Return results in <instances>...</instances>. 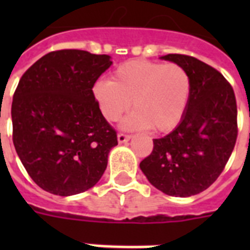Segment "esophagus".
<instances>
[{
    "label": "esophagus",
    "mask_w": 250,
    "mask_h": 250,
    "mask_svg": "<svg viewBox=\"0 0 250 250\" xmlns=\"http://www.w3.org/2000/svg\"><path fill=\"white\" fill-rule=\"evenodd\" d=\"M129 139H131V136H129V135H125V133H123V132L118 133V143H119V144L127 143Z\"/></svg>",
    "instance_id": "1"
}]
</instances>
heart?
Returning <instances> with one entry per match:
<instances>
[{
	"label": "heart",
	"mask_w": 250,
	"mask_h": 250,
	"mask_svg": "<svg viewBox=\"0 0 250 250\" xmlns=\"http://www.w3.org/2000/svg\"><path fill=\"white\" fill-rule=\"evenodd\" d=\"M190 92L192 79L182 64L145 60L122 63L113 80H98L93 85L94 98L106 121H119L133 102L135 111L123 127H152L156 132H170L183 121Z\"/></svg>",
	"instance_id": "b5f03b06"
}]
</instances>
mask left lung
Instances as JSON below:
<instances>
[{
	"label": "left lung",
	"instance_id": "left-lung-1",
	"mask_svg": "<svg viewBox=\"0 0 250 250\" xmlns=\"http://www.w3.org/2000/svg\"><path fill=\"white\" fill-rule=\"evenodd\" d=\"M192 79L187 113L176 128L153 140V150L140 168L157 189L188 197L209 188L225 170L237 139L236 97L225 76L205 62L167 54Z\"/></svg>",
	"mask_w": 250,
	"mask_h": 250
}]
</instances>
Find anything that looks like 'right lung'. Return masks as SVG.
<instances>
[{
  "label": "right lung",
  "mask_w": 250,
  "mask_h": 250,
  "mask_svg": "<svg viewBox=\"0 0 250 250\" xmlns=\"http://www.w3.org/2000/svg\"><path fill=\"white\" fill-rule=\"evenodd\" d=\"M111 63L106 54L62 49L41 57L19 80L11 105L14 146L49 193H82L105 172L117 131L92 89Z\"/></svg>",
  "instance_id": "1"
}]
</instances>
